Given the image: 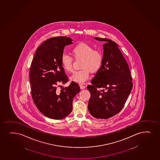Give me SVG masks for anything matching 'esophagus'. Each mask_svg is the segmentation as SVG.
Segmentation results:
<instances>
[{
    "mask_svg": "<svg viewBox=\"0 0 160 160\" xmlns=\"http://www.w3.org/2000/svg\"><path fill=\"white\" fill-rule=\"evenodd\" d=\"M80 88L81 89H83L85 88V86L84 85H83L82 84H80Z\"/></svg>",
    "mask_w": 160,
    "mask_h": 160,
    "instance_id": "obj_1",
    "label": "esophagus"
}]
</instances>
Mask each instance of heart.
<instances>
[{
    "instance_id": "1",
    "label": "heart",
    "mask_w": 160,
    "mask_h": 160,
    "mask_svg": "<svg viewBox=\"0 0 160 160\" xmlns=\"http://www.w3.org/2000/svg\"><path fill=\"white\" fill-rule=\"evenodd\" d=\"M72 53L76 58H82L81 61V70L76 71L72 75V81L83 83L89 79L90 71L92 73L98 72L103 62L101 52L94 50L91 45L86 43L78 44L73 48ZM72 58L69 55L64 54L61 57V63L64 70L68 72L73 71Z\"/></svg>"
}]
</instances>
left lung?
<instances>
[{"label":"left lung","instance_id":"1","mask_svg":"<svg viewBox=\"0 0 160 160\" xmlns=\"http://www.w3.org/2000/svg\"><path fill=\"white\" fill-rule=\"evenodd\" d=\"M103 41V62L87 88L90 92L88 109L96 118L107 119L119 112L131 92L133 84L128 63L118 45L107 38Z\"/></svg>","mask_w":160,"mask_h":160}]
</instances>
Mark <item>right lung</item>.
Segmentation results:
<instances>
[{"label":"right lung","mask_w":160,"mask_h":160,"mask_svg":"<svg viewBox=\"0 0 160 160\" xmlns=\"http://www.w3.org/2000/svg\"><path fill=\"white\" fill-rule=\"evenodd\" d=\"M66 36L51 38L36 50L29 72L31 94L34 103L44 116L61 119L71 112L74 97L80 92L77 83L68 81L61 63L64 48L73 43ZM61 87L60 90L58 87Z\"/></svg>","instance_id":"1"}]
</instances>
